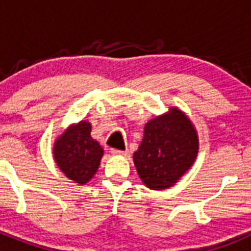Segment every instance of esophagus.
<instances>
[{
	"instance_id": "esophagus-1",
	"label": "esophagus",
	"mask_w": 251,
	"mask_h": 251,
	"mask_svg": "<svg viewBox=\"0 0 251 251\" xmlns=\"http://www.w3.org/2000/svg\"><path fill=\"white\" fill-rule=\"evenodd\" d=\"M110 153H112V154H114V156H126V154H127V152H126V151L115 150V148H112V150H110Z\"/></svg>"
}]
</instances>
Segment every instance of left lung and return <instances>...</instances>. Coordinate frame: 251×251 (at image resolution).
<instances>
[{
  "label": "left lung",
  "instance_id": "8db88e82",
  "mask_svg": "<svg viewBox=\"0 0 251 251\" xmlns=\"http://www.w3.org/2000/svg\"><path fill=\"white\" fill-rule=\"evenodd\" d=\"M199 137L187 115L177 108L151 119L133 154L139 177L151 190L172 187L194 165Z\"/></svg>",
  "mask_w": 251,
  "mask_h": 251
}]
</instances>
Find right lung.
<instances>
[{"mask_svg": "<svg viewBox=\"0 0 251 251\" xmlns=\"http://www.w3.org/2000/svg\"><path fill=\"white\" fill-rule=\"evenodd\" d=\"M92 124L81 121L73 124L54 143V158L57 167L68 178L85 185L98 171L103 148L92 138Z\"/></svg>", "mask_w": 251, "mask_h": 251, "instance_id": "1", "label": "right lung"}]
</instances>
